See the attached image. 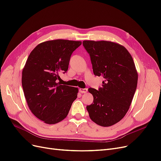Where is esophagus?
<instances>
[{"label": "esophagus", "instance_id": "obj_1", "mask_svg": "<svg viewBox=\"0 0 161 161\" xmlns=\"http://www.w3.org/2000/svg\"><path fill=\"white\" fill-rule=\"evenodd\" d=\"M79 90H80V92L81 93H86L87 92V88H80Z\"/></svg>", "mask_w": 161, "mask_h": 161}]
</instances>
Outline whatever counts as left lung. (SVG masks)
Returning a JSON list of instances; mask_svg holds the SVG:
<instances>
[{"label":"left lung","instance_id":"8db88e82","mask_svg":"<svg viewBox=\"0 0 161 161\" xmlns=\"http://www.w3.org/2000/svg\"><path fill=\"white\" fill-rule=\"evenodd\" d=\"M93 74L105 79L97 90L89 88L93 103L86 107L91 119L102 127L121 121L128 111L137 86L133 58L124 46L110 41L84 40Z\"/></svg>","mask_w":161,"mask_h":161}]
</instances>
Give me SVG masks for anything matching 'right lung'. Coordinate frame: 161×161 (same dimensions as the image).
Instances as JSON below:
<instances>
[{
	"instance_id": "obj_1",
	"label": "right lung",
	"mask_w": 161,
	"mask_h": 161,
	"mask_svg": "<svg viewBox=\"0 0 161 161\" xmlns=\"http://www.w3.org/2000/svg\"><path fill=\"white\" fill-rule=\"evenodd\" d=\"M80 41L54 40L40 43L30 53L22 85L29 109L41 121L56 124L67 117L78 89L58 82L68 71L70 57Z\"/></svg>"
}]
</instances>
